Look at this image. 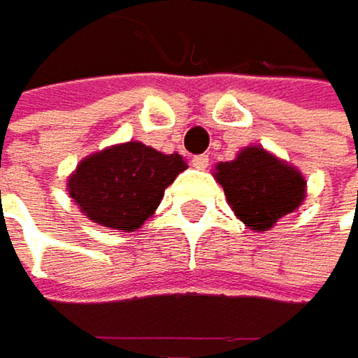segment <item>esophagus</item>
Instances as JSON below:
<instances>
[{
  "label": "esophagus",
  "instance_id": "esophagus-1",
  "mask_svg": "<svg viewBox=\"0 0 358 358\" xmlns=\"http://www.w3.org/2000/svg\"><path fill=\"white\" fill-rule=\"evenodd\" d=\"M192 164L196 166V169H207V166H209V155H194V158H192Z\"/></svg>",
  "mask_w": 358,
  "mask_h": 358
}]
</instances>
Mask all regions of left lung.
I'll list each match as a JSON object with an SVG mask.
<instances>
[{
  "label": "left lung",
  "mask_w": 358,
  "mask_h": 358,
  "mask_svg": "<svg viewBox=\"0 0 358 358\" xmlns=\"http://www.w3.org/2000/svg\"><path fill=\"white\" fill-rule=\"evenodd\" d=\"M214 178L236 218L254 231H269L308 196V180L296 166L258 144L241 149L229 162H218Z\"/></svg>",
  "instance_id": "1"
}]
</instances>
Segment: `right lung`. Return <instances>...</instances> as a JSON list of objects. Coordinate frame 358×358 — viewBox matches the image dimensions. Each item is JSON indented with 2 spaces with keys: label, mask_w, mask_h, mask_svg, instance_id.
Segmentation results:
<instances>
[{
  "label": "right lung",
  "mask_w": 358,
  "mask_h": 358,
  "mask_svg": "<svg viewBox=\"0 0 358 358\" xmlns=\"http://www.w3.org/2000/svg\"><path fill=\"white\" fill-rule=\"evenodd\" d=\"M185 169L182 155L131 140L86 155L69 176L66 192L89 220L108 229L136 231Z\"/></svg>",
  "instance_id": "obj_1"
}]
</instances>
